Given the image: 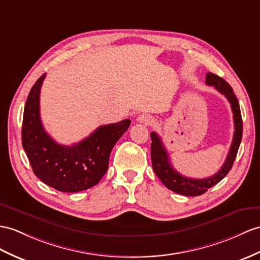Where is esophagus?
Here are the masks:
<instances>
[{
  "label": "esophagus",
  "mask_w": 260,
  "mask_h": 260,
  "mask_svg": "<svg viewBox=\"0 0 260 260\" xmlns=\"http://www.w3.org/2000/svg\"><path fill=\"white\" fill-rule=\"evenodd\" d=\"M137 121L140 123H144V124H151L153 122V118L149 115H141L137 118Z\"/></svg>",
  "instance_id": "obj_1"
}]
</instances>
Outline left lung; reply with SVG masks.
I'll return each instance as SVG.
<instances>
[{
    "instance_id": "8db88e82",
    "label": "left lung",
    "mask_w": 260,
    "mask_h": 260,
    "mask_svg": "<svg viewBox=\"0 0 260 260\" xmlns=\"http://www.w3.org/2000/svg\"><path fill=\"white\" fill-rule=\"evenodd\" d=\"M205 82L206 85L214 86L215 89L219 91L221 94H224L227 100L230 101L232 111L234 113V125H235V132H234V138L230 148V152L226 156L223 167L220 168L216 174L206 179H191L183 176L171 166L168 152L166 148H164L161 138L155 132H151L150 135L152 140L151 160L154 173L161 180L163 184L169 189H171V191L185 196H199L204 194L208 188L216 185L218 182L225 178L232 169L234 161H235L239 144L243 137L242 115H240L239 104L235 93L233 91V88L223 78H220L219 76L212 73L206 74Z\"/></svg>"
}]
</instances>
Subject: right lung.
Listing matches in <instances>:
<instances>
[{"mask_svg": "<svg viewBox=\"0 0 260 260\" xmlns=\"http://www.w3.org/2000/svg\"><path fill=\"white\" fill-rule=\"evenodd\" d=\"M46 74L37 79L24 107L22 143L34 174L57 191L74 193L98 184L108 170L112 148L128 130L130 119L100 125L73 145L54 141L40 116V93Z\"/></svg>", "mask_w": 260, "mask_h": 260, "instance_id": "obj_1", "label": "right lung"}]
</instances>
